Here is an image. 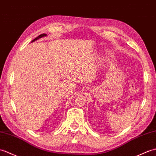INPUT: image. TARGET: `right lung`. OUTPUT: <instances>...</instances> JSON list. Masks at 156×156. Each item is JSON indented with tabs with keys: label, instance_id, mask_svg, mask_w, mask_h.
Here are the masks:
<instances>
[{
	"label": "right lung",
	"instance_id": "obj_1",
	"mask_svg": "<svg viewBox=\"0 0 156 156\" xmlns=\"http://www.w3.org/2000/svg\"><path fill=\"white\" fill-rule=\"evenodd\" d=\"M45 36H47V34H44V33H43V34H40L39 36H38L37 37H36V38H35V39H33V40L32 41V42H33V41H37V39H40V38H42V37H45ZM32 42H31V43H32Z\"/></svg>",
	"mask_w": 156,
	"mask_h": 156
}]
</instances>
